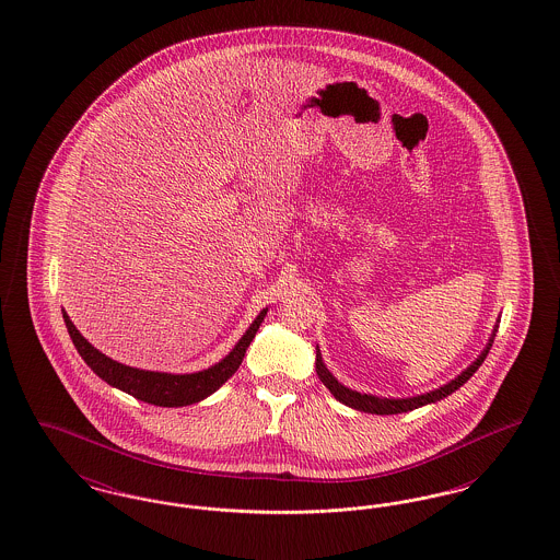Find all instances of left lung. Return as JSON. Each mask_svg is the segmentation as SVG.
<instances>
[{
	"label": "left lung",
	"mask_w": 560,
	"mask_h": 560,
	"mask_svg": "<svg viewBox=\"0 0 560 560\" xmlns=\"http://www.w3.org/2000/svg\"><path fill=\"white\" fill-rule=\"evenodd\" d=\"M495 327H498V325H495ZM495 331H498V329H493V334H491V338H489V345L480 352L479 359H477L470 368H466L464 372L459 373L450 384H445V386H441V388H436V390H432V393H427V395H418V397H409V399H380V397L361 395V393H357V390H350L347 386H342V384L329 373V370L325 368V363H323V359H320L319 348H317V361H315V365H317V375H319L320 382L329 388V393H331L336 399L340 400V402H345L348 407L359 409V411H365V413H375V416L405 413V411L418 409V407L428 405V402H436V400L445 399L447 395L455 393L459 386H464V384L470 380V375L477 372L480 365H482V361L487 359L489 348H491L493 338H495Z\"/></svg>",
	"instance_id": "obj_1"
}]
</instances>
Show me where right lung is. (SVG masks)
Wrapping results in <instances>:
<instances>
[{"label":"right lung","mask_w":560,"mask_h":560,"mask_svg":"<svg viewBox=\"0 0 560 560\" xmlns=\"http://www.w3.org/2000/svg\"><path fill=\"white\" fill-rule=\"evenodd\" d=\"M265 317H267V308L260 311V315L249 325V329L243 334V338L235 345V348L210 370L197 373H161L136 370V368L108 359L107 354L96 350L81 336L78 327L69 319V315L62 311V319L67 323L69 336L78 348L81 359L88 363V368L92 372L96 373L98 377H103L110 386L132 395L136 399L151 402V405H160V407H185V405L199 402L215 393L233 373L240 370L245 350L254 340Z\"/></svg>","instance_id":"right-lung-1"}]
</instances>
